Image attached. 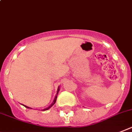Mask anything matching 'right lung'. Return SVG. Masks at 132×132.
Masks as SVG:
<instances>
[{
  "label": "right lung",
  "instance_id": "obj_1",
  "mask_svg": "<svg viewBox=\"0 0 132 132\" xmlns=\"http://www.w3.org/2000/svg\"><path fill=\"white\" fill-rule=\"evenodd\" d=\"M59 87H58V90H57V93H56V96H55V98H54V101H53V103H52V104H51V105H50V106H49L48 107V108H46V109H44L43 110V111H46V110H48V109H50V108H51V106H53V105H54V103H56V98H57V94H58V92H59ZM23 106H26V108H28V109H31V108L28 107V106H26V105H23Z\"/></svg>",
  "mask_w": 132,
  "mask_h": 132
}]
</instances>
